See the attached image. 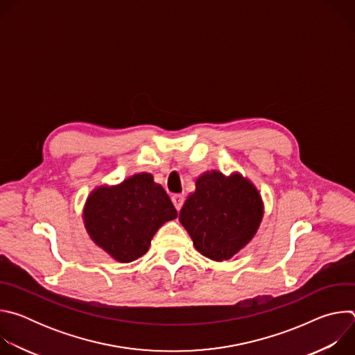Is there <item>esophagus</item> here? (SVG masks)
Wrapping results in <instances>:
<instances>
[{
  "label": "esophagus",
  "instance_id": "obj_1",
  "mask_svg": "<svg viewBox=\"0 0 355 355\" xmlns=\"http://www.w3.org/2000/svg\"><path fill=\"white\" fill-rule=\"evenodd\" d=\"M171 199H173V204H174L175 209L180 211L181 207H182V204H184V195H181V193H174V195L171 196Z\"/></svg>",
  "mask_w": 355,
  "mask_h": 355
}]
</instances>
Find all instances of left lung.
Wrapping results in <instances>:
<instances>
[{
  "mask_svg": "<svg viewBox=\"0 0 355 355\" xmlns=\"http://www.w3.org/2000/svg\"><path fill=\"white\" fill-rule=\"evenodd\" d=\"M263 218L259 191L240 174L200 175L180 211L195 248L214 261L232 259L256 234Z\"/></svg>",
  "mask_w": 355,
  "mask_h": 355,
  "instance_id": "8db88e82",
  "label": "left lung"
}]
</instances>
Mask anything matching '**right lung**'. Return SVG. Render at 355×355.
Here are the masks:
<instances>
[{
    "label": "right lung",
    "instance_id": "right-lung-1",
    "mask_svg": "<svg viewBox=\"0 0 355 355\" xmlns=\"http://www.w3.org/2000/svg\"><path fill=\"white\" fill-rule=\"evenodd\" d=\"M167 192L150 174H136L122 184L95 189L84 209L91 239L121 263L144 256L157 229L177 218Z\"/></svg>",
    "mask_w": 355,
    "mask_h": 355
}]
</instances>
